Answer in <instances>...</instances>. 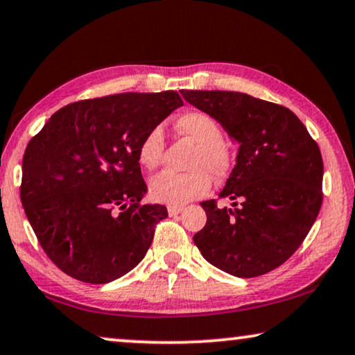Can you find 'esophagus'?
<instances>
[{"label":"esophagus","mask_w":355,"mask_h":355,"mask_svg":"<svg viewBox=\"0 0 355 355\" xmlns=\"http://www.w3.org/2000/svg\"><path fill=\"white\" fill-rule=\"evenodd\" d=\"M184 209V207H181V205H168V213L169 216H176L179 214Z\"/></svg>","instance_id":"esophagus-1"}]
</instances>
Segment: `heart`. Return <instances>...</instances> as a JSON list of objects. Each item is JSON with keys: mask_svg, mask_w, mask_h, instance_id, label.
Returning a JSON list of instances; mask_svg holds the SVG:
<instances>
[{"mask_svg": "<svg viewBox=\"0 0 355 355\" xmlns=\"http://www.w3.org/2000/svg\"><path fill=\"white\" fill-rule=\"evenodd\" d=\"M176 130L197 144L189 162L190 173L165 171L157 174L148 184V193L155 202L182 205L203 197L214 181H223L232 169V152L224 142V130L214 116L205 112H189L178 118ZM165 155V131L162 126L152 128L137 147V160L152 171Z\"/></svg>", "mask_w": 355, "mask_h": 355, "instance_id": "b5f03b06", "label": "heart"}]
</instances>
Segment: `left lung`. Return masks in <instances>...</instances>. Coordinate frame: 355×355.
<instances>
[{
  "instance_id": "left-lung-1",
  "label": "left lung",
  "mask_w": 355,
  "mask_h": 355,
  "mask_svg": "<svg viewBox=\"0 0 355 355\" xmlns=\"http://www.w3.org/2000/svg\"><path fill=\"white\" fill-rule=\"evenodd\" d=\"M240 144L237 163L220 190L232 208L202 202L207 224L193 235L203 258L250 279L274 270L300 248L322 207L323 162L290 109L234 91H181Z\"/></svg>"
}]
</instances>
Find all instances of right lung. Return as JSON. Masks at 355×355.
<instances>
[{"label": "right lung", "mask_w": 355, "mask_h": 355, "mask_svg": "<svg viewBox=\"0 0 355 355\" xmlns=\"http://www.w3.org/2000/svg\"><path fill=\"white\" fill-rule=\"evenodd\" d=\"M182 105L176 91L123 92L62 107L25 148V214L49 259L86 284H109L141 263L168 216L141 205L137 147Z\"/></svg>", "instance_id": "add662e5"}]
</instances>
